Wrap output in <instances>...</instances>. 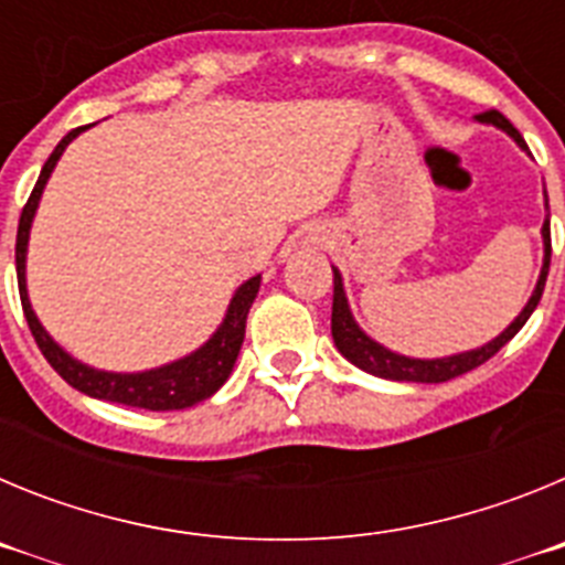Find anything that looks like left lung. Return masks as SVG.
Segmentation results:
<instances>
[{
  "label": "left lung",
  "mask_w": 565,
  "mask_h": 565,
  "mask_svg": "<svg viewBox=\"0 0 565 565\" xmlns=\"http://www.w3.org/2000/svg\"><path fill=\"white\" fill-rule=\"evenodd\" d=\"M476 121L489 124V127H498L523 149L529 152L526 141L521 138L512 124L503 118L498 109H489V113L476 115ZM546 209H548V198H546ZM543 237V266H541V277H537V286L529 297V302L523 306V311L518 313L495 339H489L487 344L481 348H472V351L463 353H452V356H438V359H416V356H404V353L391 351V348H384L379 344L376 339L367 337V333L359 328V322L353 319L351 306H348V297H344V282L339 268H333V311H331V333H333V344H337V351L342 353L344 359L351 364H356L359 371L371 373V376L379 379H391V382H418V384H438V382H450V379L461 376V373L472 371L478 364H483L487 359L495 356L501 351L503 344L509 339L515 337L523 326H526V319L532 317V311L537 308L543 297V286H546V274H548V259H552V234H548V214L546 221H543L541 228Z\"/></svg>",
  "instance_id": "left-lung-1"
}]
</instances>
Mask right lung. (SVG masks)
<instances>
[{
  "label": "right lung",
  "mask_w": 565,
  "mask_h": 565,
  "mask_svg": "<svg viewBox=\"0 0 565 565\" xmlns=\"http://www.w3.org/2000/svg\"><path fill=\"white\" fill-rule=\"evenodd\" d=\"M87 127H78L73 132H67L58 141V147L53 149V154L47 158V163L42 167L36 186L30 192L28 203L22 209V217H19V232H17V277H19V297H22L24 319H28L30 333L36 339L39 351L44 353L53 371L64 379L67 384H73L76 391H82L84 396L102 398V402H115L127 404V407H141V411H186L192 404L203 402V398L214 396L221 391L226 379L232 376L234 362H237L239 344L246 337V317L248 308H252L254 297L259 291V274L257 277L246 279L243 286L234 291L232 302L226 308V317L217 326V331L206 339V342L198 348V351L186 353L183 359H174V362L161 364V367H149V371L138 373H115V371H98V367H89V364L78 362L76 356H70L56 339L44 331V326L39 322L36 311L30 306L28 297V239H30V226H33V217H36L39 201H42V192L47 186L50 174L56 169L58 158L64 154L67 143L73 138L84 132Z\"/></svg>",
  "instance_id": "1"
}]
</instances>
